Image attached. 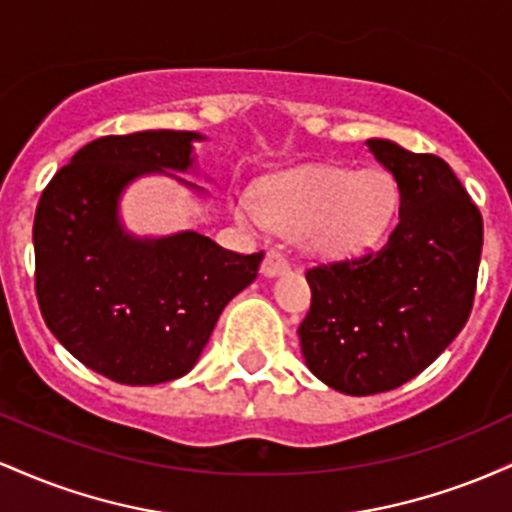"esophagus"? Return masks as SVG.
I'll return each instance as SVG.
<instances>
[{"instance_id":"34e87169","label":"esophagus","mask_w":512,"mask_h":512,"mask_svg":"<svg viewBox=\"0 0 512 512\" xmlns=\"http://www.w3.org/2000/svg\"><path fill=\"white\" fill-rule=\"evenodd\" d=\"M286 272H289V262H286V257L281 255V252L269 250L267 257H264V262H262V274L272 279V276H279Z\"/></svg>"}]
</instances>
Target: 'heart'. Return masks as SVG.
<instances>
[{"mask_svg":"<svg viewBox=\"0 0 512 512\" xmlns=\"http://www.w3.org/2000/svg\"><path fill=\"white\" fill-rule=\"evenodd\" d=\"M397 209L395 182L383 170L301 166L269 175L257 195H240L233 216L240 226L296 233L305 250L342 260L370 248Z\"/></svg>","mask_w":512,"mask_h":512,"instance_id":"1","label":"heart"}]
</instances>
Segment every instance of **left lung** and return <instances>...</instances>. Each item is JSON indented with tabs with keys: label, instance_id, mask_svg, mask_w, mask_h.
I'll list each match as a JSON object with an SVG mask.
<instances>
[{
	"label": "left lung",
	"instance_id": "obj_1",
	"mask_svg": "<svg viewBox=\"0 0 512 512\" xmlns=\"http://www.w3.org/2000/svg\"><path fill=\"white\" fill-rule=\"evenodd\" d=\"M399 190V221L378 252L308 269L313 301L298 327L305 366L344 395L416 378L472 313L484 245L477 204L443 158L368 139Z\"/></svg>",
	"mask_w": 512,
	"mask_h": 512
}]
</instances>
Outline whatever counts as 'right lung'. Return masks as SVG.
Instances as JSON below:
<instances>
[{
	"mask_svg": "<svg viewBox=\"0 0 512 512\" xmlns=\"http://www.w3.org/2000/svg\"><path fill=\"white\" fill-rule=\"evenodd\" d=\"M204 134L175 129L101 137L57 170L35 209V296L45 325L86 368L122 385H158L195 368L228 301L255 281L264 252L238 255L197 231L134 236L122 192L142 175L197 168Z\"/></svg>",
	"mask_w": 512,
	"mask_h": 512,
	"instance_id": "obj_1",
	"label": "right lung"
}]
</instances>
